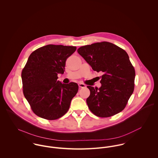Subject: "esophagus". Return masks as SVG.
<instances>
[{
  "label": "esophagus",
  "mask_w": 158,
  "mask_h": 158,
  "mask_svg": "<svg viewBox=\"0 0 158 158\" xmlns=\"http://www.w3.org/2000/svg\"><path fill=\"white\" fill-rule=\"evenodd\" d=\"M78 86L80 88H83L86 87V85L85 84H83V83H79L78 84Z\"/></svg>",
  "instance_id": "34e87169"
}]
</instances>
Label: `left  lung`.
Segmentation results:
<instances>
[{"label": "left lung", "instance_id": "8db88e82", "mask_svg": "<svg viewBox=\"0 0 158 158\" xmlns=\"http://www.w3.org/2000/svg\"><path fill=\"white\" fill-rule=\"evenodd\" d=\"M77 52L94 71L103 73L100 88L87 86L90 111L100 117H109L123 110L135 89V70L127 53L106 41L82 46Z\"/></svg>", "mask_w": 158, "mask_h": 158}]
</instances>
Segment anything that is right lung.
<instances>
[{"label": "right lung", "instance_id": "right-lung-1", "mask_svg": "<svg viewBox=\"0 0 158 158\" xmlns=\"http://www.w3.org/2000/svg\"><path fill=\"white\" fill-rule=\"evenodd\" d=\"M77 49L74 46L49 45L33 51L21 73L23 93L36 115L56 120L67 113L78 86L63 84L57 80L63 73L66 61Z\"/></svg>", "mask_w": 158, "mask_h": 158}]
</instances>
